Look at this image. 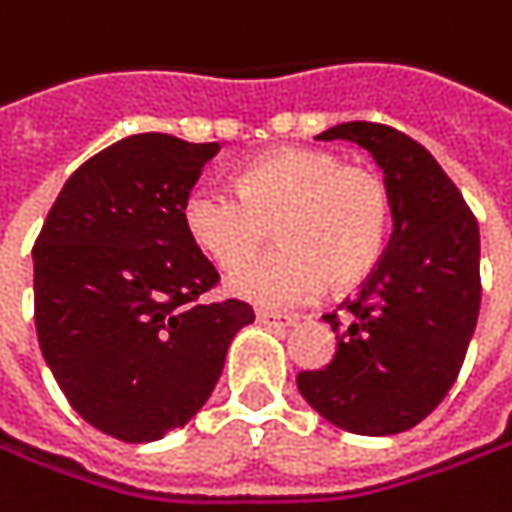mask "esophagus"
Segmentation results:
<instances>
[{
    "label": "esophagus",
    "instance_id": "esophagus-1",
    "mask_svg": "<svg viewBox=\"0 0 512 512\" xmlns=\"http://www.w3.org/2000/svg\"><path fill=\"white\" fill-rule=\"evenodd\" d=\"M256 320L265 322V325H279V328L294 325V317H288V314H276V311H268V308H256Z\"/></svg>",
    "mask_w": 512,
    "mask_h": 512
}]
</instances>
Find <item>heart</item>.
<instances>
[{
  "mask_svg": "<svg viewBox=\"0 0 512 512\" xmlns=\"http://www.w3.org/2000/svg\"><path fill=\"white\" fill-rule=\"evenodd\" d=\"M181 221L221 270L243 264L273 226L280 247L236 270L230 291L285 308L369 276L389 242L392 192L377 169L345 164L328 149L285 146L244 167L236 190L192 187Z\"/></svg>",
  "mask_w": 512,
  "mask_h": 512,
  "instance_id": "heart-1",
  "label": "heart"
}]
</instances>
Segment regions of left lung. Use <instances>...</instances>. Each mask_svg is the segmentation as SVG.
<instances>
[{"label":"left lung","instance_id":"8db88e82","mask_svg":"<svg viewBox=\"0 0 512 512\" xmlns=\"http://www.w3.org/2000/svg\"><path fill=\"white\" fill-rule=\"evenodd\" d=\"M320 141L369 149L392 192L395 230L363 291L322 317L340 334L334 360L299 371L296 386L345 432H406L447 397L473 337L478 221L441 164L392 126L354 120Z\"/></svg>","mask_w":512,"mask_h":512}]
</instances>
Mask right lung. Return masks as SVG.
Wrapping results in <instances>:
<instances>
[{
    "label": "right lung",
    "instance_id": "add662e5",
    "mask_svg": "<svg viewBox=\"0 0 512 512\" xmlns=\"http://www.w3.org/2000/svg\"><path fill=\"white\" fill-rule=\"evenodd\" d=\"M218 143L129 135L71 172L34 242V322L65 400L126 444L158 441L207 403L239 299L204 302L213 262L181 204Z\"/></svg>",
    "mask_w": 512,
    "mask_h": 512
}]
</instances>
